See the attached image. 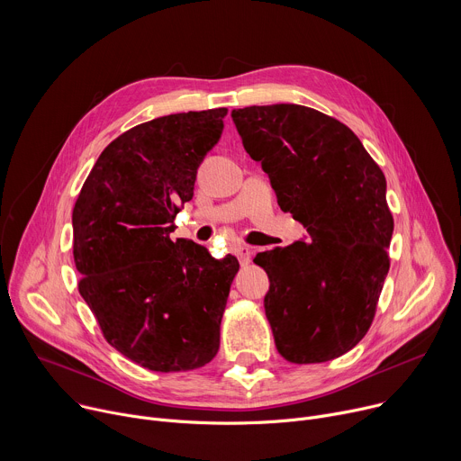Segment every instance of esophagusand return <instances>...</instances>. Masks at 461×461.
<instances>
[{
    "label": "esophagus",
    "instance_id": "obj_1",
    "mask_svg": "<svg viewBox=\"0 0 461 461\" xmlns=\"http://www.w3.org/2000/svg\"><path fill=\"white\" fill-rule=\"evenodd\" d=\"M233 251H235L237 258L240 260V265H242V267H244V265H248L249 258H251V248H249V246H237Z\"/></svg>",
    "mask_w": 461,
    "mask_h": 461
}]
</instances>
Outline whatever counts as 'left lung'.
<instances>
[{
    "label": "left lung",
    "instance_id": "1",
    "mask_svg": "<svg viewBox=\"0 0 461 461\" xmlns=\"http://www.w3.org/2000/svg\"><path fill=\"white\" fill-rule=\"evenodd\" d=\"M231 118L281 210L308 231L255 257L270 279L276 347L295 365L336 359L368 332L390 268L384 175L350 127L312 107L251 105Z\"/></svg>",
    "mask_w": 461,
    "mask_h": 461
}]
</instances>
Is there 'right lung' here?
Here are the masks:
<instances>
[{"instance_id": "1", "label": "right lung", "mask_w": 461, "mask_h": 461, "mask_svg": "<svg viewBox=\"0 0 461 461\" xmlns=\"http://www.w3.org/2000/svg\"><path fill=\"white\" fill-rule=\"evenodd\" d=\"M226 107L131 127L98 157L73 210L78 290L105 341L155 372L210 363L239 260L169 239Z\"/></svg>"}]
</instances>
